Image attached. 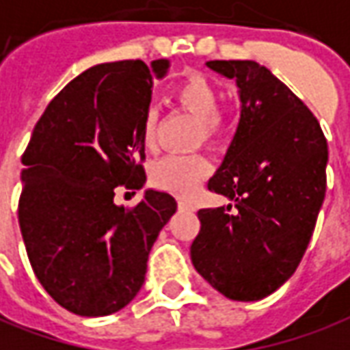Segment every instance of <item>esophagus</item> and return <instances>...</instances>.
Instances as JSON below:
<instances>
[{"label":"esophagus","mask_w":350,"mask_h":350,"mask_svg":"<svg viewBox=\"0 0 350 350\" xmlns=\"http://www.w3.org/2000/svg\"><path fill=\"white\" fill-rule=\"evenodd\" d=\"M178 208L183 210V212H193V210H195V204H193L191 200L180 199L178 200Z\"/></svg>","instance_id":"esophagus-1"}]
</instances>
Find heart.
<instances>
[{"label":"heart","mask_w":350,"mask_h":350,"mask_svg":"<svg viewBox=\"0 0 350 350\" xmlns=\"http://www.w3.org/2000/svg\"><path fill=\"white\" fill-rule=\"evenodd\" d=\"M174 100L183 111L197 117L195 140L214 146L226 136L229 129V109L219 107V89L214 81L200 73H189L174 87ZM159 116L155 109H146L140 119V142L144 148L153 150L157 144ZM210 174L208 159L200 153L168 155L151 167V183L163 191L178 197H189Z\"/></svg>","instance_id":"heart-1"}]
</instances>
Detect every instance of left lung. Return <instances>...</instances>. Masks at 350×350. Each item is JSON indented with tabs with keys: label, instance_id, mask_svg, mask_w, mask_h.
Listing matches in <instances>:
<instances>
[{
	"label": "left lung",
	"instance_id": "left-lung-1",
	"mask_svg": "<svg viewBox=\"0 0 350 350\" xmlns=\"http://www.w3.org/2000/svg\"><path fill=\"white\" fill-rule=\"evenodd\" d=\"M234 79L241 121L208 189L233 204L197 212L199 275L234 301H258L294 275L326 193L328 144L311 109L265 66L210 60Z\"/></svg>",
	"mask_w": 350,
	"mask_h": 350
}]
</instances>
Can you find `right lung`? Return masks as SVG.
I'll list each match as a JSON object with an SVG mask.
<instances>
[{
	"mask_svg": "<svg viewBox=\"0 0 350 350\" xmlns=\"http://www.w3.org/2000/svg\"><path fill=\"white\" fill-rule=\"evenodd\" d=\"M168 60L89 68L51 100L22 155L18 224L31 269L60 307L79 317L123 309L146 280L148 256L176 212L172 195L148 189L124 208L117 187L146 182L140 119L153 77Z\"/></svg>",
	"mask_w": 350,
	"mask_h": 350,
	"instance_id": "add662e5",
	"label": "right lung"
}]
</instances>
